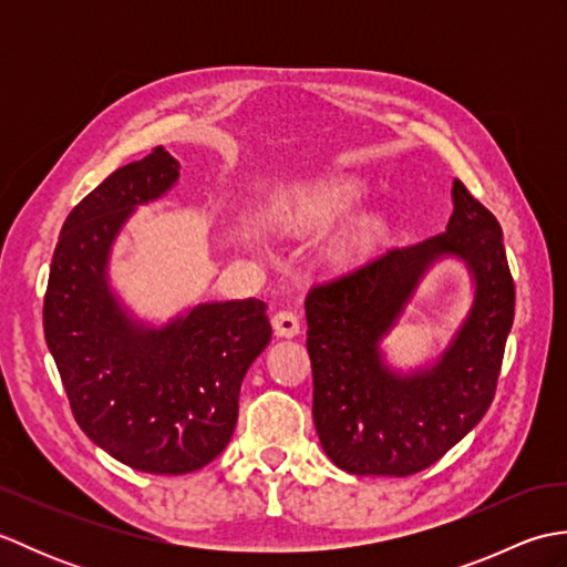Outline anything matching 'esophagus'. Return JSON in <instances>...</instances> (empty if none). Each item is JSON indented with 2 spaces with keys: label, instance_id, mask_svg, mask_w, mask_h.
I'll return each instance as SVG.
<instances>
[{
  "label": "esophagus",
  "instance_id": "esophagus-1",
  "mask_svg": "<svg viewBox=\"0 0 567 567\" xmlns=\"http://www.w3.org/2000/svg\"><path fill=\"white\" fill-rule=\"evenodd\" d=\"M272 329L280 339H295L299 329H302V323H299V317L292 309H282L272 317Z\"/></svg>",
  "mask_w": 567,
  "mask_h": 567
}]
</instances>
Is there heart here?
Instances as JSON below:
<instances>
[{
	"label": "heart",
	"mask_w": 567,
	"mask_h": 567,
	"mask_svg": "<svg viewBox=\"0 0 567 567\" xmlns=\"http://www.w3.org/2000/svg\"><path fill=\"white\" fill-rule=\"evenodd\" d=\"M368 197V185L360 177L341 175L315 183L309 187L295 189L290 197L280 202L275 209V224L287 228V231H305V228L323 226L339 216L351 214L360 202ZM380 234V224L375 219H368L358 224L353 231H348L339 246H336V256L351 258L363 252L372 240Z\"/></svg>",
	"instance_id": "1"
}]
</instances>
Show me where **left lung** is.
Returning <instances> with one entry per match:
<instances>
[{"mask_svg":"<svg viewBox=\"0 0 567 567\" xmlns=\"http://www.w3.org/2000/svg\"><path fill=\"white\" fill-rule=\"evenodd\" d=\"M461 257L476 299L436 364L412 373L383 363L379 343L430 265ZM315 372V426L333 465L351 475H414L473 431L495 400L514 321V280L502 226L453 183L445 231L390 248L363 268L311 287L305 299Z\"/></svg>","mask_w":567,"mask_h":567,"instance_id":"8db88e82","label":"left lung"}]
</instances>
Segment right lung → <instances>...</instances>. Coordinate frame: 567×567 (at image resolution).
<instances>
[{
	"instance_id": "obj_1",
	"label": "right lung",
	"mask_w": 567,
	"mask_h": 567,
	"mask_svg": "<svg viewBox=\"0 0 567 567\" xmlns=\"http://www.w3.org/2000/svg\"><path fill=\"white\" fill-rule=\"evenodd\" d=\"M179 163L163 146L118 167L68 214L43 299V333L70 409L124 465L185 475L231 441L238 392L270 343L260 299L207 302L148 327L110 287V252L141 204L163 197Z\"/></svg>"
}]
</instances>
